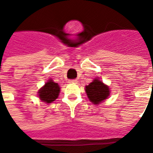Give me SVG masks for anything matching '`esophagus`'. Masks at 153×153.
Listing matches in <instances>:
<instances>
[{
    "label": "esophagus",
    "mask_w": 153,
    "mask_h": 153,
    "mask_svg": "<svg viewBox=\"0 0 153 153\" xmlns=\"http://www.w3.org/2000/svg\"><path fill=\"white\" fill-rule=\"evenodd\" d=\"M69 83H77V80L76 79L69 80Z\"/></svg>",
    "instance_id": "esophagus-1"
}]
</instances>
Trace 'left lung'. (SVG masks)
<instances>
[{"label": "left lung", "instance_id": "8db88e82", "mask_svg": "<svg viewBox=\"0 0 153 153\" xmlns=\"http://www.w3.org/2000/svg\"><path fill=\"white\" fill-rule=\"evenodd\" d=\"M85 92L91 102L94 105H99L109 97L111 90L108 85L96 78L85 86Z\"/></svg>", "mask_w": 153, "mask_h": 153}]
</instances>
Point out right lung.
<instances>
[{
  "label": "right lung",
  "instance_id": "add662e5",
  "mask_svg": "<svg viewBox=\"0 0 153 153\" xmlns=\"http://www.w3.org/2000/svg\"><path fill=\"white\" fill-rule=\"evenodd\" d=\"M60 92V85L50 79L38 90V97L42 102L50 104L58 97Z\"/></svg>",
  "mask_w": 153,
  "mask_h": 153
}]
</instances>
